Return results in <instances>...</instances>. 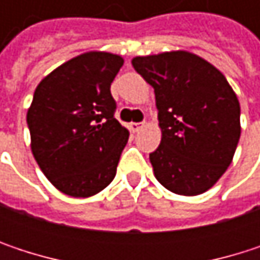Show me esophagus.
<instances>
[{"instance_id": "obj_1", "label": "esophagus", "mask_w": 260, "mask_h": 260, "mask_svg": "<svg viewBox=\"0 0 260 260\" xmlns=\"http://www.w3.org/2000/svg\"><path fill=\"white\" fill-rule=\"evenodd\" d=\"M143 128V123H129V129L132 131V132H138V131Z\"/></svg>"}]
</instances>
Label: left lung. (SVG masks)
Instances as JSON below:
<instances>
[{"mask_svg":"<svg viewBox=\"0 0 260 260\" xmlns=\"http://www.w3.org/2000/svg\"><path fill=\"white\" fill-rule=\"evenodd\" d=\"M155 90L161 143L149 155L158 182L197 196L224 175L241 135L239 101L226 77L205 58L170 51L132 58Z\"/></svg>","mask_w":260,"mask_h":260,"instance_id":"left-lung-1","label":"left lung"}]
</instances>
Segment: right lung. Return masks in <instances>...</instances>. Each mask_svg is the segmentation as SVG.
<instances>
[{"instance_id": "1", "label": "right lung", "mask_w": 260, "mask_h": 260, "mask_svg": "<svg viewBox=\"0 0 260 260\" xmlns=\"http://www.w3.org/2000/svg\"><path fill=\"white\" fill-rule=\"evenodd\" d=\"M123 58L104 51L63 63L36 87L26 113L31 152L58 191L90 197L116 176L129 131L114 119L110 87Z\"/></svg>"}]
</instances>
